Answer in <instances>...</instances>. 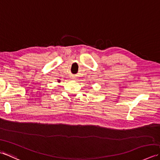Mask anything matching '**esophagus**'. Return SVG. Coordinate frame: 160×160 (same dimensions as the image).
<instances>
[{
	"instance_id": "esophagus-1",
	"label": "esophagus",
	"mask_w": 160,
	"mask_h": 160,
	"mask_svg": "<svg viewBox=\"0 0 160 160\" xmlns=\"http://www.w3.org/2000/svg\"><path fill=\"white\" fill-rule=\"evenodd\" d=\"M72 78H73V79H75V78H76V77H74V76H73V77H72Z\"/></svg>"
}]
</instances>
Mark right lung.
Instances as JSON below:
<instances>
[{"label": "right lung", "instance_id": "obj_1", "mask_svg": "<svg viewBox=\"0 0 160 160\" xmlns=\"http://www.w3.org/2000/svg\"><path fill=\"white\" fill-rule=\"evenodd\" d=\"M60 82V80H58V82Z\"/></svg>", "mask_w": 160, "mask_h": 160}]
</instances>
